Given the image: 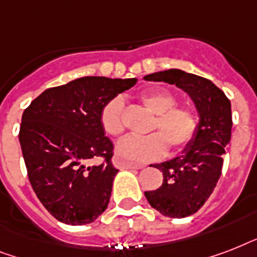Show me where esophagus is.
I'll return each mask as SVG.
<instances>
[{
	"label": "esophagus",
	"mask_w": 257,
	"mask_h": 257,
	"mask_svg": "<svg viewBox=\"0 0 257 257\" xmlns=\"http://www.w3.org/2000/svg\"><path fill=\"white\" fill-rule=\"evenodd\" d=\"M113 164L116 168L120 169H143L145 168V164H139V163H129V161L121 159L120 156L113 157Z\"/></svg>",
	"instance_id": "esophagus-1"
}]
</instances>
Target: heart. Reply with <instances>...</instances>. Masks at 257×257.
I'll use <instances>...</instances> for the list:
<instances>
[{"instance_id": "1", "label": "heart", "mask_w": 257, "mask_h": 257, "mask_svg": "<svg viewBox=\"0 0 257 257\" xmlns=\"http://www.w3.org/2000/svg\"><path fill=\"white\" fill-rule=\"evenodd\" d=\"M140 101L156 114L152 133L148 136H126L118 141L117 155L126 161H151L161 157L171 147L180 151L187 147L197 132V116L191 108L177 106V98L165 89H152L140 96ZM124 102L120 97H113L102 106L100 122L106 135L120 136L124 132L122 122Z\"/></svg>"}]
</instances>
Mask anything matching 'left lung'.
Listing matches in <instances>:
<instances>
[{"label":"left lung","instance_id":"1","mask_svg":"<svg viewBox=\"0 0 257 257\" xmlns=\"http://www.w3.org/2000/svg\"><path fill=\"white\" fill-rule=\"evenodd\" d=\"M144 80L164 81L184 90L199 114L197 132L181 155L155 164L164 176L161 187L144 193L161 215L183 219L203 207L221 175L223 156L231 140V101L212 81L180 69L156 72Z\"/></svg>","mask_w":257,"mask_h":257}]
</instances>
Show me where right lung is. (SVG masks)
<instances>
[{"instance_id":"obj_1","label":"right lung","mask_w":257,"mask_h":257,"mask_svg":"<svg viewBox=\"0 0 257 257\" xmlns=\"http://www.w3.org/2000/svg\"><path fill=\"white\" fill-rule=\"evenodd\" d=\"M136 78H76L46 89L22 114L20 144L38 200L58 221L93 223L106 209L114 176L113 144L100 122L102 106ZM104 157L100 166H89Z\"/></svg>"}]
</instances>
